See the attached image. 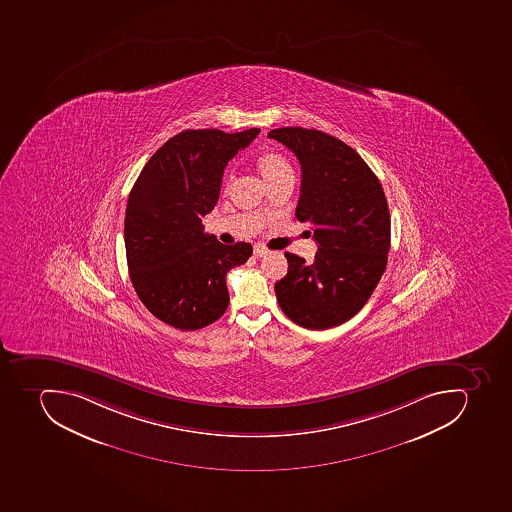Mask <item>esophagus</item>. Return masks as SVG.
<instances>
[{"instance_id":"obj_1","label":"esophagus","mask_w":512,"mask_h":512,"mask_svg":"<svg viewBox=\"0 0 512 512\" xmlns=\"http://www.w3.org/2000/svg\"><path fill=\"white\" fill-rule=\"evenodd\" d=\"M268 254V249H266L263 244H255L254 246V255L255 257H263V255Z\"/></svg>"}]
</instances>
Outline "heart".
<instances>
[{
  "instance_id": "b5f03b06",
  "label": "heart",
  "mask_w": 512,
  "mask_h": 512,
  "mask_svg": "<svg viewBox=\"0 0 512 512\" xmlns=\"http://www.w3.org/2000/svg\"><path fill=\"white\" fill-rule=\"evenodd\" d=\"M257 167L270 186L278 181L286 180V178H294V170H292L289 160L281 156L279 152L268 151L260 154L257 159ZM231 180H233V176L226 175L225 189H228Z\"/></svg>"
}]
</instances>
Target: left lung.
Here are the masks:
<instances>
[{
	"label": "left lung",
	"instance_id": "1",
	"mask_svg": "<svg viewBox=\"0 0 512 512\" xmlns=\"http://www.w3.org/2000/svg\"><path fill=\"white\" fill-rule=\"evenodd\" d=\"M268 136L299 159L295 217L310 223L318 244L311 265L286 252L289 268L274 284L276 299L302 328H336L364 307L387 266L390 213L384 189L360 154L328 133L286 127Z\"/></svg>",
	"mask_w": 512,
	"mask_h": 512
}]
</instances>
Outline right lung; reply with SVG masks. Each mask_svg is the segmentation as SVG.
Masks as SVG:
<instances>
[{"instance_id":"1","label":"right lung","mask_w":512,"mask_h":512,"mask_svg":"<svg viewBox=\"0 0 512 512\" xmlns=\"http://www.w3.org/2000/svg\"><path fill=\"white\" fill-rule=\"evenodd\" d=\"M258 133L181 131L157 149L131 189L123 231L131 283L168 326L196 331L228 308L226 273L249 260L252 246L221 244L204 233L202 217L217 204L229 160Z\"/></svg>"}]
</instances>
